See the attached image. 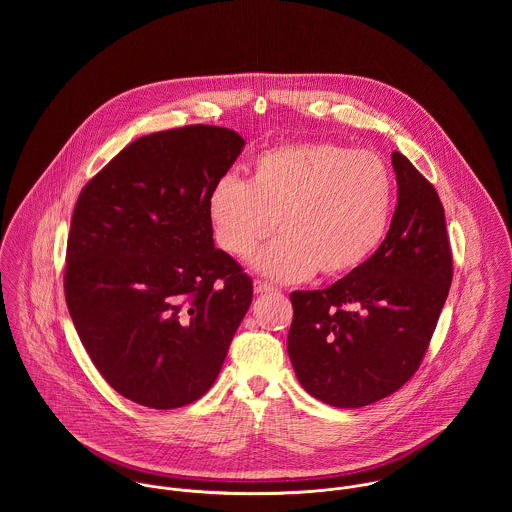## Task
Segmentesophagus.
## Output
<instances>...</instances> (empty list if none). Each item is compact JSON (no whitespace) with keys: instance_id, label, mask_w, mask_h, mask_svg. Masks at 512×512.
I'll use <instances>...</instances> for the list:
<instances>
[{"instance_id":"obj_1","label":"esophagus","mask_w":512,"mask_h":512,"mask_svg":"<svg viewBox=\"0 0 512 512\" xmlns=\"http://www.w3.org/2000/svg\"><path fill=\"white\" fill-rule=\"evenodd\" d=\"M274 292V286L262 282V280H254V293H270Z\"/></svg>"}]
</instances>
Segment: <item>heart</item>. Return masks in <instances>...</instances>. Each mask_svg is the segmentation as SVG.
<instances>
[{
  "label": "heart",
  "instance_id": "heart-1",
  "mask_svg": "<svg viewBox=\"0 0 512 512\" xmlns=\"http://www.w3.org/2000/svg\"><path fill=\"white\" fill-rule=\"evenodd\" d=\"M394 175L372 151L331 142L270 147L256 155L250 179L232 173L207 197L213 238L232 258H246L270 232L280 238L254 254L266 278L299 282L357 270L384 240L394 209Z\"/></svg>",
  "mask_w": 512,
  "mask_h": 512
}]
</instances>
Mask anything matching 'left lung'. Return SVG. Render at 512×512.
Wrapping results in <instances>:
<instances>
[{
  "label": "left lung",
  "mask_w": 512,
  "mask_h": 512,
  "mask_svg": "<svg viewBox=\"0 0 512 512\" xmlns=\"http://www.w3.org/2000/svg\"><path fill=\"white\" fill-rule=\"evenodd\" d=\"M392 167L398 203L378 250L333 286L290 295L297 380L337 408L378 402L414 376L453 278L438 191L406 155L394 151Z\"/></svg>",
  "instance_id": "1"
}]
</instances>
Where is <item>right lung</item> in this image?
<instances>
[{
	"label": "right lung",
	"mask_w": 512,
	"mask_h": 512,
	"mask_svg": "<svg viewBox=\"0 0 512 512\" xmlns=\"http://www.w3.org/2000/svg\"><path fill=\"white\" fill-rule=\"evenodd\" d=\"M244 140L219 126L155 132L80 191L65 297L104 380L155 410L199 400L252 303V280L215 248L207 197Z\"/></svg>",
	"instance_id": "add662e5"
}]
</instances>
